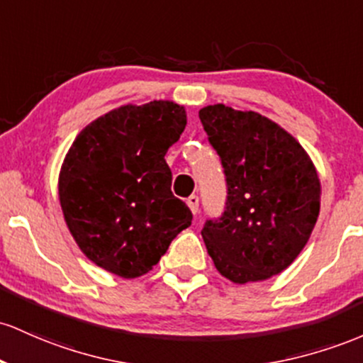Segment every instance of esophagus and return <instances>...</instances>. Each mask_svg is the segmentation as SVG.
Wrapping results in <instances>:
<instances>
[{
    "label": "esophagus",
    "mask_w": 363,
    "mask_h": 363,
    "mask_svg": "<svg viewBox=\"0 0 363 363\" xmlns=\"http://www.w3.org/2000/svg\"><path fill=\"white\" fill-rule=\"evenodd\" d=\"M186 206L190 207V211H192L194 214L199 213V197L197 195H190L189 199H186Z\"/></svg>",
    "instance_id": "obj_1"
}]
</instances>
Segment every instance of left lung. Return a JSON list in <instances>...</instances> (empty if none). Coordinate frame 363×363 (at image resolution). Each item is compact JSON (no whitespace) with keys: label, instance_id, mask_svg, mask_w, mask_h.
I'll list each match as a JSON object with an SVG mask.
<instances>
[{"label":"left lung","instance_id":"left-lung-1","mask_svg":"<svg viewBox=\"0 0 363 363\" xmlns=\"http://www.w3.org/2000/svg\"><path fill=\"white\" fill-rule=\"evenodd\" d=\"M199 118L221 157L228 189L225 213L202 228L216 269L238 284L279 274L315 226V166L295 137L259 113L213 104Z\"/></svg>","mask_w":363,"mask_h":363}]
</instances>
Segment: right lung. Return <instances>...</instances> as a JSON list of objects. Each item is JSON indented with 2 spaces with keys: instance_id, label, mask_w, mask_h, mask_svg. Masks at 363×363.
Wrapping results in <instances>:
<instances>
[{
  "instance_id": "1",
  "label": "right lung",
  "mask_w": 363,
  "mask_h": 363,
  "mask_svg": "<svg viewBox=\"0 0 363 363\" xmlns=\"http://www.w3.org/2000/svg\"><path fill=\"white\" fill-rule=\"evenodd\" d=\"M186 125L171 101L127 104L94 120L73 140L60 171L65 221L80 250L103 269L137 278L192 225L171 192L166 152Z\"/></svg>"
}]
</instances>
